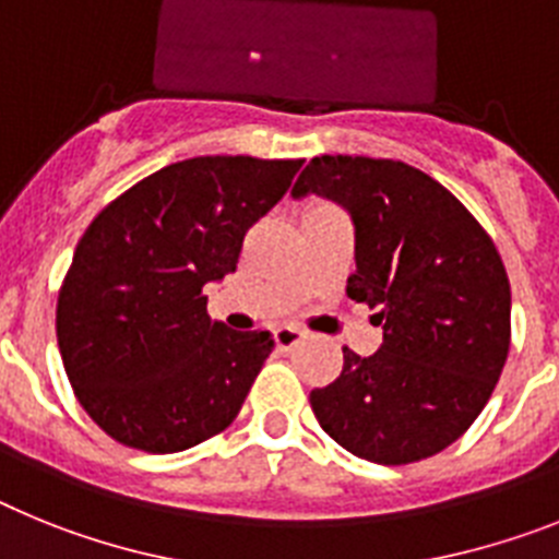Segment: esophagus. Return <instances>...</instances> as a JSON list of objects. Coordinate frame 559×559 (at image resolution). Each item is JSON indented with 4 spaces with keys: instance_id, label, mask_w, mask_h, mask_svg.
Instances as JSON below:
<instances>
[{
    "instance_id": "1",
    "label": "esophagus",
    "mask_w": 559,
    "mask_h": 559,
    "mask_svg": "<svg viewBox=\"0 0 559 559\" xmlns=\"http://www.w3.org/2000/svg\"><path fill=\"white\" fill-rule=\"evenodd\" d=\"M273 337H275V346H278L281 352H289V348H295L300 340H304V332L295 326H281V329H275Z\"/></svg>"
}]
</instances>
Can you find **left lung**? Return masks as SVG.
Here are the masks:
<instances>
[{
	"instance_id": "8db88e82",
	"label": "left lung",
	"mask_w": 559,
	"mask_h": 559,
	"mask_svg": "<svg viewBox=\"0 0 559 559\" xmlns=\"http://www.w3.org/2000/svg\"><path fill=\"white\" fill-rule=\"evenodd\" d=\"M352 213L357 273L346 293L377 309L382 346L343 348V371L309 394L320 427L373 464H414L450 448L495 391L512 337L507 266L448 188L400 159L314 157L293 197Z\"/></svg>"
}]
</instances>
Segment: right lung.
Instances as JSON below:
<instances>
[{
  "label": "right lung",
  "mask_w": 559,
  "mask_h": 559,
  "mask_svg": "<svg viewBox=\"0 0 559 559\" xmlns=\"http://www.w3.org/2000/svg\"><path fill=\"white\" fill-rule=\"evenodd\" d=\"M304 159L193 157L140 179L92 219L58 293L64 371L90 419L126 448L179 453L222 433L275 348L207 314L245 233Z\"/></svg>",
  "instance_id": "obj_1"
}]
</instances>
